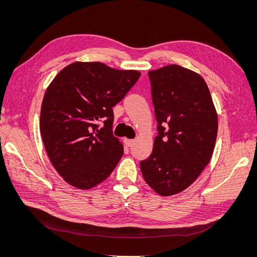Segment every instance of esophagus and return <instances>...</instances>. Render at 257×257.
<instances>
[{"label":"esophagus","instance_id":"1","mask_svg":"<svg viewBox=\"0 0 257 257\" xmlns=\"http://www.w3.org/2000/svg\"><path fill=\"white\" fill-rule=\"evenodd\" d=\"M124 143H125V145L127 147H132V146L134 145L135 141H133V139H124Z\"/></svg>","mask_w":257,"mask_h":257}]
</instances>
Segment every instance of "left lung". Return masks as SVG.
Wrapping results in <instances>:
<instances>
[{
	"label": "left lung",
	"instance_id": "left-lung-1",
	"mask_svg": "<svg viewBox=\"0 0 257 257\" xmlns=\"http://www.w3.org/2000/svg\"><path fill=\"white\" fill-rule=\"evenodd\" d=\"M158 136L141 162L145 181L162 196L196 180L212 157L217 115L205 80L176 64L149 72Z\"/></svg>",
	"mask_w": 257,
	"mask_h": 257
}]
</instances>
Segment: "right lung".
<instances>
[{"mask_svg":"<svg viewBox=\"0 0 257 257\" xmlns=\"http://www.w3.org/2000/svg\"><path fill=\"white\" fill-rule=\"evenodd\" d=\"M141 77L100 62H75L50 83L42 104L41 133L64 180L88 190L109 177L123 155L112 134L113 110ZM104 125L99 127V123Z\"/></svg>","mask_w":257,"mask_h":257,"instance_id":"right-lung-1","label":"right lung"}]
</instances>
